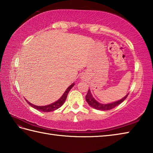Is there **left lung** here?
<instances>
[{
	"label": "left lung",
	"instance_id": "obj_1",
	"mask_svg": "<svg viewBox=\"0 0 153 153\" xmlns=\"http://www.w3.org/2000/svg\"><path fill=\"white\" fill-rule=\"evenodd\" d=\"M127 96H128V94L125 96L123 98H121V99L119 100L116 101V102L108 103V104H102V103H100L98 101L96 100L93 97L92 93H91V92H90V90L89 89L88 91V93H87V94L86 95V100L92 108L96 109V110H98L106 111V110H111V109L116 107L117 105L120 104L121 103H122L126 99Z\"/></svg>",
	"mask_w": 153,
	"mask_h": 153
}]
</instances>
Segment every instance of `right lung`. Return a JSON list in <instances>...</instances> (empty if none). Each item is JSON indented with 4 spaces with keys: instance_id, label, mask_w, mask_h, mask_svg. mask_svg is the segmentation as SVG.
I'll return each mask as SVG.
<instances>
[{
    "instance_id": "1",
    "label": "right lung",
    "mask_w": 153,
    "mask_h": 153,
    "mask_svg": "<svg viewBox=\"0 0 153 153\" xmlns=\"http://www.w3.org/2000/svg\"><path fill=\"white\" fill-rule=\"evenodd\" d=\"M74 84L73 83L72 85H70L68 87L67 89L65 90V92H64V94L61 96V97L59 98L58 100H57L56 102L52 103L51 104H49V105H43V106H41V105H36L32 103H30V102H28L26 100V102H27V104H28L30 106H32V108L36 109V110H39V111H44V112H49V111H54L55 110H57V109L59 108L60 107L62 106V105L64 104V102H65V100H66L67 97V95H68V92L70 91V90L73 88L74 86Z\"/></svg>"
}]
</instances>
